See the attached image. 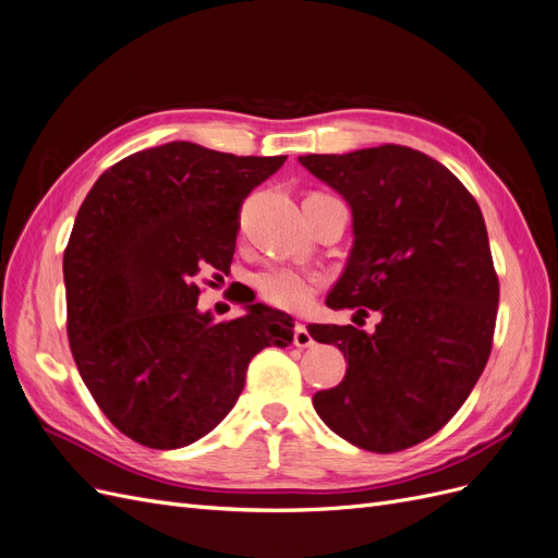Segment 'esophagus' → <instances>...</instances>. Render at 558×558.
Wrapping results in <instances>:
<instances>
[{
    "label": "esophagus",
    "mask_w": 558,
    "mask_h": 558,
    "mask_svg": "<svg viewBox=\"0 0 558 558\" xmlns=\"http://www.w3.org/2000/svg\"><path fill=\"white\" fill-rule=\"evenodd\" d=\"M313 343H315V340H313L311 331L305 329V325H301V322H299V325L294 327V345L296 348H311Z\"/></svg>",
    "instance_id": "1"
}]
</instances>
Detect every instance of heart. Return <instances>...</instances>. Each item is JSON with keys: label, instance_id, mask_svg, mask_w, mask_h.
I'll return each instance as SVG.
<instances>
[{"label": "heart", "instance_id": "obj_1", "mask_svg": "<svg viewBox=\"0 0 558 558\" xmlns=\"http://www.w3.org/2000/svg\"><path fill=\"white\" fill-rule=\"evenodd\" d=\"M322 284H325V278L319 274L296 266H266L255 276V287L262 301L290 313L308 308Z\"/></svg>", "mask_w": 558, "mask_h": 558}]
</instances>
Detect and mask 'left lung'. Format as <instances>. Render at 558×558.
Segmentation results:
<instances>
[{"label":"left lung","mask_w":558,"mask_h":558,"mask_svg":"<svg viewBox=\"0 0 558 558\" xmlns=\"http://www.w3.org/2000/svg\"><path fill=\"white\" fill-rule=\"evenodd\" d=\"M299 161L345 196L354 218L327 305L383 317L375 333L308 325L348 359L343 383L317 391L313 405L348 442L401 452L454 417L492 354L498 276L482 210L452 171L408 146Z\"/></svg>","instance_id":"obj_1"}]
</instances>
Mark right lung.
I'll use <instances>...</instances> for the list:
<instances>
[{
    "mask_svg": "<svg viewBox=\"0 0 558 558\" xmlns=\"http://www.w3.org/2000/svg\"><path fill=\"white\" fill-rule=\"evenodd\" d=\"M173 141L106 169L64 250L66 336L85 387L124 436L153 449L204 438L239 401L250 359L287 348L294 319L199 313V276L220 280L245 196L282 165ZM210 282V280H204Z\"/></svg>",
    "mask_w": 558,
    "mask_h": 558,
    "instance_id": "obj_1",
    "label": "right lung"
}]
</instances>
